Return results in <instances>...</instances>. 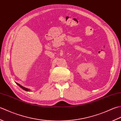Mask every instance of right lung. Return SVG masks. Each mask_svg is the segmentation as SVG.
<instances>
[{
	"label": "right lung",
	"instance_id": "obj_1",
	"mask_svg": "<svg viewBox=\"0 0 121 121\" xmlns=\"http://www.w3.org/2000/svg\"><path fill=\"white\" fill-rule=\"evenodd\" d=\"M16 84L18 86H19L20 87H21V88H22L24 90V91H30V89H29V88H25V87H23V86H22V85H20L19 84H18L17 83H16Z\"/></svg>",
	"mask_w": 121,
	"mask_h": 121
}]
</instances>
